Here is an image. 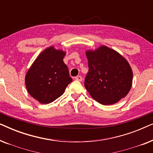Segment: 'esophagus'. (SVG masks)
Instances as JSON below:
<instances>
[{"label": "esophagus", "instance_id": "esophagus-1", "mask_svg": "<svg viewBox=\"0 0 153 153\" xmlns=\"http://www.w3.org/2000/svg\"><path fill=\"white\" fill-rule=\"evenodd\" d=\"M75 79H76V81H82V76H77L76 78H75Z\"/></svg>", "mask_w": 153, "mask_h": 153}]
</instances>
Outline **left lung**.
Segmentation results:
<instances>
[{
	"label": "left lung",
	"instance_id": "8db88e82",
	"mask_svg": "<svg viewBox=\"0 0 153 153\" xmlns=\"http://www.w3.org/2000/svg\"><path fill=\"white\" fill-rule=\"evenodd\" d=\"M85 55L89 70L84 85L94 100L103 105H110L128 94L133 73L122 55L106 46L88 50Z\"/></svg>",
	"mask_w": 153,
	"mask_h": 153
}]
</instances>
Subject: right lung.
Returning <instances> with one entry per match:
<instances>
[{"label":"right lung","mask_w":153,"mask_h":153,"mask_svg":"<svg viewBox=\"0 0 153 153\" xmlns=\"http://www.w3.org/2000/svg\"><path fill=\"white\" fill-rule=\"evenodd\" d=\"M65 53L51 46L39 53L26 73L27 91L41 104H49L58 99L72 81L63 62Z\"/></svg>","instance_id":"obj_1"}]
</instances>
